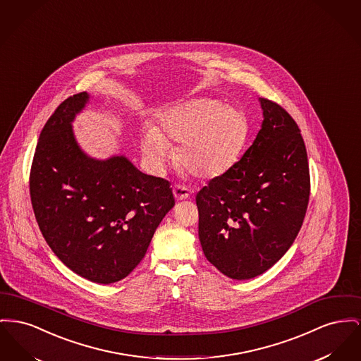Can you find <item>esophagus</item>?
Returning <instances> with one entry per match:
<instances>
[{"instance_id":"obj_1","label":"esophagus","mask_w":361,"mask_h":361,"mask_svg":"<svg viewBox=\"0 0 361 361\" xmlns=\"http://www.w3.org/2000/svg\"><path fill=\"white\" fill-rule=\"evenodd\" d=\"M173 193H174V197H176L177 200H184V199L190 197L191 191H190L188 188H185V187L174 185V187H173Z\"/></svg>"}]
</instances>
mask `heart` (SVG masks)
I'll list each match as a JSON object with an SVG mask.
<instances>
[{
    "mask_svg": "<svg viewBox=\"0 0 361 361\" xmlns=\"http://www.w3.org/2000/svg\"><path fill=\"white\" fill-rule=\"evenodd\" d=\"M158 120L159 127L147 126L143 132L145 157L162 169L171 158L170 142L180 143L178 164L197 178H214L232 169L248 136L244 113L210 98L168 107Z\"/></svg>",
    "mask_w": 361,
    "mask_h": 361,
    "instance_id": "b5f03b06",
    "label": "heart"
}]
</instances>
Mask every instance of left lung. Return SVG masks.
I'll use <instances>...</instances> for the list:
<instances>
[{
    "instance_id": "obj_1",
    "label": "left lung",
    "mask_w": 361,
    "mask_h": 361,
    "mask_svg": "<svg viewBox=\"0 0 361 361\" xmlns=\"http://www.w3.org/2000/svg\"><path fill=\"white\" fill-rule=\"evenodd\" d=\"M259 102L263 121L252 146L196 195L203 252L238 281L263 274L286 254L310 200L307 149L296 121L276 102Z\"/></svg>"
}]
</instances>
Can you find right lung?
<instances>
[{"label": "right lung", "instance_id": "1", "mask_svg": "<svg viewBox=\"0 0 361 361\" xmlns=\"http://www.w3.org/2000/svg\"><path fill=\"white\" fill-rule=\"evenodd\" d=\"M88 99L87 92L69 97L44 124L30 195L51 251L78 276L107 285L140 263L174 197L169 181L142 173L127 157L95 159L80 149L72 123Z\"/></svg>", "mask_w": 361, "mask_h": 361}]
</instances>
